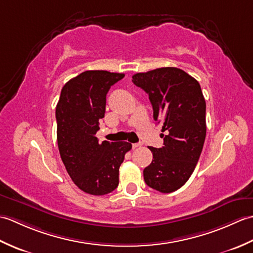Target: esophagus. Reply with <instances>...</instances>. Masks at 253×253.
<instances>
[{
    "label": "esophagus",
    "mask_w": 253,
    "mask_h": 253,
    "mask_svg": "<svg viewBox=\"0 0 253 253\" xmlns=\"http://www.w3.org/2000/svg\"><path fill=\"white\" fill-rule=\"evenodd\" d=\"M139 147H141V143H132V149H137Z\"/></svg>",
    "instance_id": "34e87169"
}]
</instances>
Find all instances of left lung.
<instances>
[{"instance_id":"obj_1","label":"left lung","mask_w":253,"mask_h":253,"mask_svg":"<svg viewBox=\"0 0 253 253\" xmlns=\"http://www.w3.org/2000/svg\"><path fill=\"white\" fill-rule=\"evenodd\" d=\"M132 83L149 94L154 121L168 132L162 133V148H149L153 160L143 169L144 181L160 192L176 191L195 170L206 140V100L201 87L176 67L135 74Z\"/></svg>"}]
</instances>
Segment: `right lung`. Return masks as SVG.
Instances as JSON below:
<instances>
[{"label":"right lung","mask_w":253,"mask_h":253,"mask_svg":"<svg viewBox=\"0 0 253 253\" xmlns=\"http://www.w3.org/2000/svg\"><path fill=\"white\" fill-rule=\"evenodd\" d=\"M125 75L85 71L62 88L55 116L57 144L68 175L79 189L103 196L118 186L120 166L131 149L126 141L99 143L95 133L104 117L106 94Z\"/></svg>","instance_id":"1"}]
</instances>
